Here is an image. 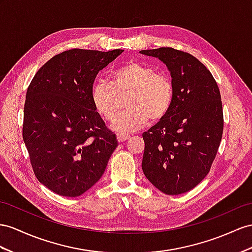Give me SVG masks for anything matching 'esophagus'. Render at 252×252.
Returning <instances> with one entry per match:
<instances>
[{"label":"esophagus","instance_id":"obj_1","mask_svg":"<svg viewBox=\"0 0 252 252\" xmlns=\"http://www.w3.org/2000/svg\"><path fill=\"white\" fill-rule=\"evenodd\" d=\"M128 138H130V135H127V134H122V133L117 134V140L119 141V143H124V141L127 140Z\"/></svg>","mask_w":252,"mask_h":252}]
</instances>
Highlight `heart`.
<instances>
[{
    "label": "heart",
    "instance_id": "b5f03b06",
    "mask_svg": "<svg viewBox=\"0 0 252 252\" xmlns=\"http://www.w3.org/2000/svg\"><path fill=\"white\" fill-rule=\"evenodd\" d=\"M130 94L128 109L115 120L113 128L118 132H133L144 127L149 119H163L172 104L173 84L164 73L138 62H130L116 69L111 83L98 81L92 89L93 105L101 117L112 122L117 116L121 96Z\"/></svg>",
    "mask_w": 252,
    "mask_h": 252
}]
</instances>
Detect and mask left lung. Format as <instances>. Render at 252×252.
I'll return each mask as SVG.
<instances>
[{"mask_svg":"<svg viewBox=\"0 0 252 252\" xmlns=\"http://www.w3.org/2000/svg\"><path fill=\"white\" fill-rule=\"evenodd\" d=\"M168 68L173 84L169 112L143 133V171L167 195L189 191L208 175L223 131L221 96L212 73L195 56L172 48L143 50Z\"/></svg>","mask_w":252,"mask_h":252,"instance_id":"obj_1","label":"left lung"}]
</instances>
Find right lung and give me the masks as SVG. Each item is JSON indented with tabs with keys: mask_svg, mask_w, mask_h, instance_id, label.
<instances>
[{
	"mask_svg": "<svg viewBox=\"0 0 252 252\" xmlns=\"http://www.w3.org/2000/svg\"><path fill=\"white\" fill-rule=\"evenodd\" d=\"M124 50L72 49L37 71L27 92L22 136L38 181L77 197L99 181L118 143L92 102L96 74Z\"/></svg>",
	"mask_w": 252,
	"mask_h": 252,
	"instance_id": "right-lung-1",
	"label": "right lung"
}]
</instances>
